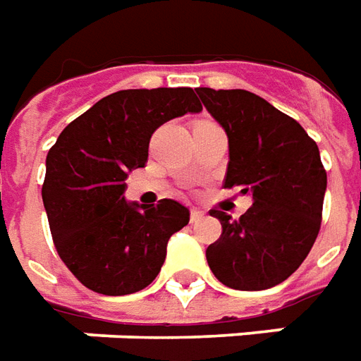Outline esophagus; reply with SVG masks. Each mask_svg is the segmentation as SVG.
<instances>
[{
  "label": "esophagus",
  "instance_id": "esophagus-1",
  "mask_svg": "<svg viewBox=\"0 0 361 361\" xmlns=\"http://www.w3.org/2000/svg\"><path fill=\"white\" fill-rule=\"evenodd\" d=\"M203 216H204L203 211H199V209H191V222H199Z\"/></svg>",
  "mask_w": 361,
  "mask_h": 361
}]
</instances>
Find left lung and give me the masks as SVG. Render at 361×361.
<instances>
[{"label": "left lung", "instance_id": "8db88e82", "mask_svg": "<svg viewBox=\"0 0 361 361\" xmlns=\"http://www.w3.org/2000/svg\"><path fill=\"white\" fill-rule=\"evenodd\" d=\"M228 137L224 188H240L253 207L220 220L207 250L214 276L234 290H267L302 265L321 228L326 172L315 141L295 119L250 90L195 89Z\"/></svg>", "mask_w": 361, "mask_h": 361}]
</instances>
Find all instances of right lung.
<instances>
[{"mask_svg":"<svg viewBox=\"0 0 361 361\" xmlns=\"http://www.w3.org/2000/svg\"><path fill=\"white\" fill-rule=\"evenodd\" d=\"M203 106L193 89H129L106 96L61 131L46 158L42 201L67 269L92 292L147 288L164 265L170 235L188 226L173 199L126 201L127 172L142 168L158 127Z\"/></svg>","mask_w":361,"mask_h":361,"instance_id":"1","label":"right lung"}]
</instances>
